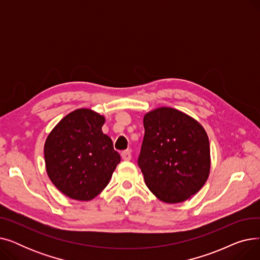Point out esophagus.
Masks as SVG:
<instances>
[{"mask_svg": "<svg viewBox=\"0 0 260 260\" xmlns=\"http://www.w3.org/2000/svg\"><path fill=\"white\" fill-rule=\"evenodd\" d=\"M121 157H122V159H123V160H125V161H128V160H131V159H132V154H131V151H128V149H126V151L122 152V153H121Z\"/></svg>", "mask_w": 260, "mask_h": 260, "instance_id": "esophagus-1", "label": "esophagus"}]
</instances>
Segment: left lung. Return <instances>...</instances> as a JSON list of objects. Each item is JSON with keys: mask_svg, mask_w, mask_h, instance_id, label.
<instances>
[{"mask_svg": "<svg viewBox=\"0 0 260 260\" xmlns=\"http://www.w3.org/2000/svg\"><path fill=\"white\" fill-rule=\"evenodd\" d=\"M138 166L151 192L168 203L196 194L210 173V142L199 123L170 107L144 116Z\"/></svg>", "mask_w": 260, "mask_h": 260, "instance_id": "obj_1", "label": "left lung"}]
</instances>
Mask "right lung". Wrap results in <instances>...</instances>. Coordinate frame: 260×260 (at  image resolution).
<instances>
[{
    "instance_id": "add662e5",
    "label": "right lung",
    "mask_w": 260,
    "mask_h": 260,
    "mask_svg": "<svg viewBox=\"0 0 260 260\" xmlns=\"http://www.w3.org/2000/svg\"><path fill=\"white\" fill-rule=\"evenodd\" d=\"M104 117L80 108L65 116L44 146L52 183L70 198L90 200L108 184L121 161L112 139L102 133Z\"/></svg>"
}]
</instances>
